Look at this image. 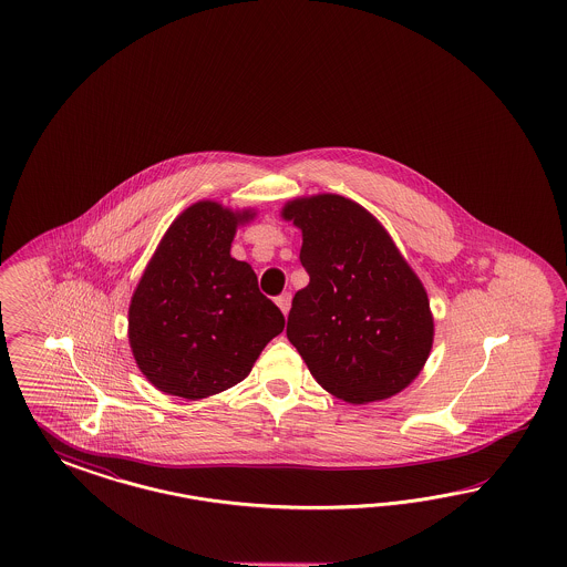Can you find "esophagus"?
Masks as SVG:
<instances>
[{"mask_svg":"<svg viewBox=\"0 0 567 567\" xmlns=\"http://www.w3.org/2000/svg\"><path fill=\"white\" fill-rule=\"evenodd\" d=\"M276 306L280 308V311L287 316L289 309H291V292H282L276 297Z\"/></svg>","mask_w":567,"mask_h":567,"instance_id":"obj_1","label":"esophagus"}]
</instances>
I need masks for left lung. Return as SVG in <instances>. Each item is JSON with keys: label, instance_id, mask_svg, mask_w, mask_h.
<instances>
[{"label": "left lung", "instance_id": "8db88e82", "mask_svg": "<svg viewBox=\"0 0 567 567\" xmlns=\"http://www.w3.org/2000/svg\"><path fill=\"white\" fill-rule=\"evenodd\" d=\"M303 233L306 289L292 297L287 337L322 389L347 403L403 391L429 360V295L377 218L341 195L282 209Z\"/></svg>", "mask_w": 567, "mask_h": 567}]
</instances>
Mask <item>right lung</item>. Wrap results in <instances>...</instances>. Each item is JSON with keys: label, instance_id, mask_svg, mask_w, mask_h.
I'll use <instances>...</instances> for the list:
<instances>
[{"label": "right lung", "instance_id": "obj_1", "mask_svg": "<svg viewBox=\"0 0 567 567\" xmlns=\"http://www.w3.org/2000/svg\"><path fill=\"white\" fill-rule=\"evenodd\" d=\"M251 212L214 202L187 207L159 243L128 309L141 372L162 393L204 399L247 377L285 316L261 295L247 261L230 256Z\"/></svg>", "mask_w": 567, "mask_h": 567}]
</instances>
